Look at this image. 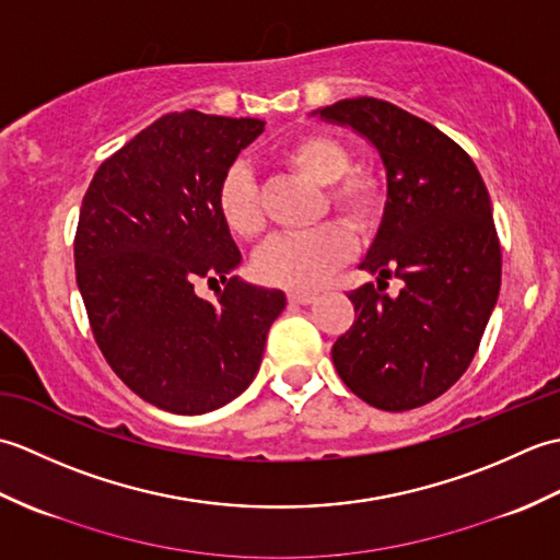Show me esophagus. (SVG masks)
Wrapping results in <instances>:
<instances>
[{
	"mask_svg": "<svg viewBox=\"0 0 560 560\" xmlns=\"http://www.w3.org/2000/svg\"><path fill=\"white\" fill-rule=\"evenodd\" d=\"M315 299H317L315 293H305V291H291L289 293V303H295V305H311Z\"/></svg>",
	"mask_w": 560,
	"mask_h": 560,
	"instance_id": "1",
	"label": "esophagus"
}]
</instances>
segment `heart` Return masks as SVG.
<instances>
[{"label": "heart", "mask_w": 560, "mask_h": 560, "mask_svg": "<svg viewBox=\"0 0 560 560\" xmlns=\"http://www.w3.org/2000/svg\"><path fill=\"white\" fill-rule=\"evenodd\" d=\"M281 161L293 171L327 185V201L355 233H371L385 209V192L373 173L351 171V151L331 135H301L281 149ZM217 211L233 235L257 237L265 229V211L255 171L245 161L231 163L217 187ZM353 249V237L339 221L313 231L273 235L255 255V273L267 287L317 289Z\"/></svg>", "instance_id": "b5f03b06"}]
</instances>
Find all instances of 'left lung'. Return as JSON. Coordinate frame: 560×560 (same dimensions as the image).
<instances>
[{
  "mask_svg": "<svg viewBox=\"0 0 560 560\" xmlns=\"http://www.w3.org/2000/svg\"><path fill=\"white\" fill-rule=\"evenodd\" d=\"M317 113L363 135L387 171L383 223L361 261L377 287L349 293L355 319L331 361L371 407H423L467 371L501 291L489 189L467 151L397 105L361 96ZM392 276L395 300L382 293Z\"/></svg>",
  "mask_w": 560,
  "mask_h": 560,
  "instance_id": "1",
  "label": "left lung"
}]
</instances>
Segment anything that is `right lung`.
<instances>
[{
  "instance_id": "right-lung-1",
  "label": "right lung",
  "mask_w": 560,
  "mask_h": 560,
  "mask_svg": "<svg viewBox=\"0 0 560 560\" xmlns=\"http://www.w3.org/2000/svg\"><path fill=\"white\" fill-rule=\"evenodd\" d=\"M261 129L168 113L105 159L83 195L74 265L93 339L163 411L207 413L245 392L287 307L281 291L233 277L241 249L217 211L221 175ZM201 278L222 281L217 304L194 293Z\"/></svg>"
}]
</instances>
